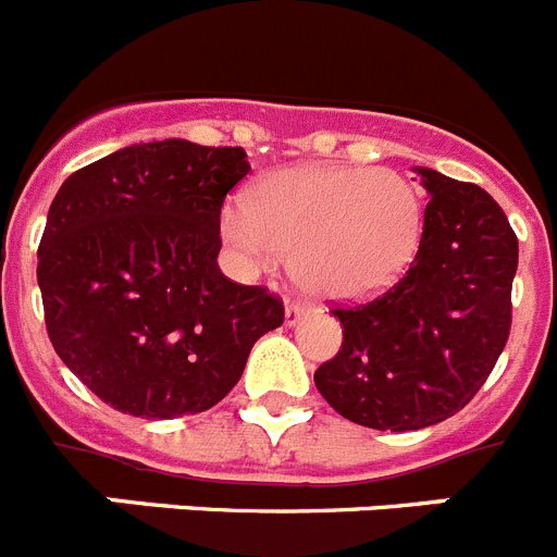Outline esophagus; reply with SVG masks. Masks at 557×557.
Segmentation results:
<instances>
[{
	"label": "esophagus",
	"mask_w": 557,
	"mask_h": 557,
	"mask_svg": "<svg viewBox=\"0 0 557 557\" xmlns=\"http://www.w3.org/2000/svg\"><path fill=\"white\" fill-rule=\"evenodd\" d=\"M306 311H309V309H306L304 304H295V300H293V304H287V311H284V322H287L289 327L298 325V322L306 317Z\"/></svg>",
	"instance_id": "1"
}]
</instances>
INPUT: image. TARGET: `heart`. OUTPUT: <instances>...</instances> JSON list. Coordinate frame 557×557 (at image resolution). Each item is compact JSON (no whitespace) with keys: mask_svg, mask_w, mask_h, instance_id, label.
Masks as SVG:
<instances>
[{"mask_svg":"<svg viewBox=\"0 0 557 557\" xmlns=\"http://www.w3.org/2000/svg\"><path fill=\"white\" fill-rule=\"evenodd\" d=\"M421 230V196L391 169H275L251 185L248 205L221 213V237L248 270L295 257L300 284L325 298H363L394 284Z\"/></svg>","mask_w":557,"mask_h":557,"instance_id":"heart-1","label":"heart"}]
</instances>
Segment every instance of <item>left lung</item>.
Here are the masks:
<instances>
[{
  "label": "left lung",
  "instance_id": "obj_1",
  "mask_svg": "<svg viewBox=\"0 0 557 557\" xmlns=\"http://www.w3.org/2000/svg\"><path fill=\"white\" fill-rule=\"evenodd\" d=\"M416 172L429 194L416 259L380 298L333 309L342 349L314 372L338 416L380 432H412L462 410L511 331L520 246L506 213L479 185Z\"/></svg>",
  "mask_w": 557,
  "mask_h": 557
}]
</instances>
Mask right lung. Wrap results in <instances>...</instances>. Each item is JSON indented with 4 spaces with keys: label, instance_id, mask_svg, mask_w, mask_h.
I'll list each match as a JSON object with an SVG mask.
<instances>
[{
    "label": "right lung",
    "instance_id": "1",
    "mask_svg": "<svg viewBox=\"0 0 557 557\" xmlns=\"http://www.w3.org/2000/svg\"><path fill=\"white\" fill-rule=\"evenodd\" d=\"M243 147L147 141L78 169L37 248L46 331L114 410L177 418L237 385L284 304L219 270L221 205L248 174Z\"/></svg>",
    "mask_w": 557,
    "mask_h": 557
}]
</instances>
